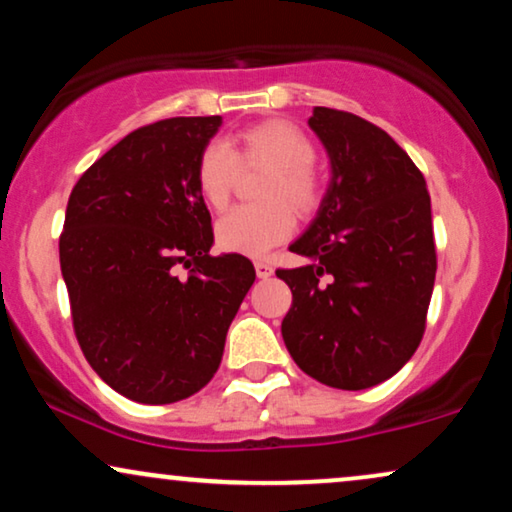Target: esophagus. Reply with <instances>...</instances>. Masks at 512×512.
I'll list each match as a JSON object with an SVG mask.
<instances>
[{"label": "esophagus", "instance_id": "esophagus-1", "mask_svg": "<svg viewBox=\"0 0 512 512\" xmlns=\"http://www.w3.org/2000/svg\"><path fill=\"white\" fill-rule=\"evenodd\" d=\"M255 272H257V279H269V276L274 274V267L269 262L264 260H257L255 262Z\"/></svg>", "mask_w": 512, "mask_h": 512}]
</instances>
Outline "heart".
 Instances as JSON below:
<instances>
[{
	"instance_id": "obj_1",
	"label": "heart",
	"mask_w": 512,
	"mask_h": 512,
	"mask_svg": "<svg viewBox=\"0 0 512 512\" xmlns=\"http://www.w3.org/2000/svg\"><path fill=\"white\" fill-rule=\"evenodd\" d=\"M240 162L264 164V205H240L217 221V243L236 255L262 257L295 229V214L312 212L322 200V181L315 171L317 150L305 131L291 121H262L240 133ZM236 150L214 138L200 150L195 164L197 193L209 207H226L238 174Z\"/></svg>"
}]
</instances>
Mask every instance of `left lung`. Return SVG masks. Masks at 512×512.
<instances>
[{"mask_svg":"<svg viewBox=\"0 0 512 512\" xmlns=\"http://www.w3.org/2000/svg\"><path fill=\"white\" fill-rule=\"evenodd\" d=\"M310 128L331 164L317 217L279 269L293 305L281 336L312 379L362 391L391 379L424 334L434 291L432 200L408 152L360 116L315 107Z\"/></svg>","mask_w":512,"mask_h":512,"instance_id":"1","label":"left lung"}]
</instances>
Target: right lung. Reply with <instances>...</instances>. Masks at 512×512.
<instances>
[{
    "mask_svg": "<svg viewBox=\"0 0 512 512\" xmlns=\"http://www.w3.org/2000/svg\"><path fill=\"white\" fill-rule=\"evenodd\" d=\"M219 126L176 116L138 128L71 190L59 262L73 329L104 384L135 403H176L214 377L255 281L248 257L209 255L195 164Z\"/></svg>",
    "mask_w": 512,
    "mask_h": 512,
    "instance_id": "add662e5",
    "label": "right lung"
}]
</instances>
